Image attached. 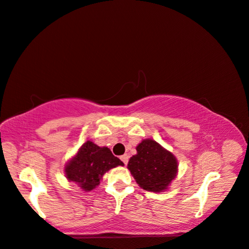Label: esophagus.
<instances>
[{
    "label": "esophagus",
    "instance_id": "obj_1",
    "mask_svg": "<svg viewBox=\"0 0 249 249\" xmlns=\"http://www.w3.org/2000/svg\"><path fill=\"white\" fill-rule=\"evenodd\" d=\"M121 160L124 162V165H127V162H128V156H127V155L121 156Z\"/></svg>",
    "mask_w": 249,
    "mask_h": 249
}]
</instances>
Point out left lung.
<instances>
[{
	"mask_svg": "<svg viewBox=\"0 0 249 249\" xmlns=\"http://www.w3.org/2000/svg\"><path fill=\"white\" fill-rule=\"evenodd\" d=\"M137 154L130 157L127 168L142 189L150 192L168 190L177 174L178 160L171 151L150 138L136 146Z\"/></svg>",
	"mask_w": 249,
	"mask_h": 249,
	"instance_id": "1",
	"label": "left lung"
}]
</instances>
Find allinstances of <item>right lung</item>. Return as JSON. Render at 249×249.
<instances>
[{"label": "right lung", "mask_w": 249, "mask_h": 249, "mask_svg": "<svg viewBox=\"0 0 249 249\" xmlns=\"http://www.w3.org/2000/svg\"><path fill=\"white\" fill-rule=\"evenodd\" d=\"M117 166H124L107 147L87 141L65 165L66 178L83 191H92L100 184L104 174Z\"/></svg>", "instance_id": "obj_1"}]
</instances>
